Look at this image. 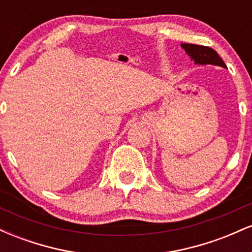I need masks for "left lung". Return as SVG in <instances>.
Listing matches in <instances>:
<instances>
[{
	"instance_id": "8db88e82",
	"label": "left lung",
	"mask_w": 252,
	"mask_h": 252,
	"mask_svg": "<svg viewBox=\"0 0 252 252\" xmlns=\"http://www.w3.org/2000/svg\"><path fill=\"white\" fill-rule=\"evenodd\" d=\"M181 47L186 51V53L190 57V59L194 60L195 63H199V65L211 63V65L226 67V65L222 62L221 58L219 57V54L211 47L193 45V43H181Z\"/></svg>"
}]
</instances>
